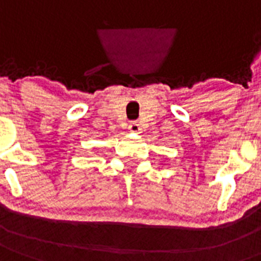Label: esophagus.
I'll return each instance as SVG.
<instances>
[{"instance_id": "34e87169", "label": "esophagus", "mask_w": 261, "mask_h": 261, "mask_svg": "<svg viewBox=\"0 0 261 261\" xmlns=\"http://www.w3.org/2000/svg\"><path fill=\"white\" fill-rule=\"evenodd\" d=\"M128 131L133 133V134H138V133L141 131V126H139V123H137V122H131V123L128 124Z\"/></svg>"}]
</instances>
